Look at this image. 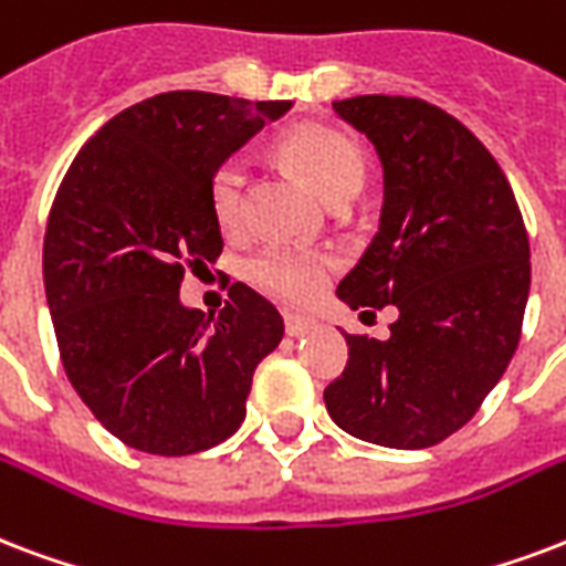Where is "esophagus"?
Segmentation results:
<instances>
[{
  "label": "esophagus",
  "instance_id": "34e87169",
  "mask_svg": "<svg viewBox=\"0 0 566 566\" xmlns=\"http://www.w3.org/2000/svg\"><path fill=\"white\" fill-rule=\"evenodd\" d=\"M284 329L291 338H302V335H308V332L317 329V321L314 317H305V314H284Z\"/></svg>",
  "mask_w": 566,
  "mask_h": 566
}]
</instances>
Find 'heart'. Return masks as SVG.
<instances>
[{
    "label": "heart",
    "instance_id": "obj_1",
    "mask_svg": "<svg viewBox=\"0 0 566 566\" xmlns=\"http://www.w3.org/2000/svg\"><path fill=\"white\" fill-rule=\"evenodd\" d=\"M284 163L296 168L305 184L326 201H350L365 184V157L359 145L329 127H293L279 145ZM243 192L245 171L237 159H226L210 178V210L216 222L226 231H237L243 222ZM335 258L287 245H270L254 254L249 264V279L261 291L273 293L279 300L305 302L321 291L326 275L332 273Z\"/></svg>",
    "mask_w": 566,
    "mask_h": 566
}]
</instances>
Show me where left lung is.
I'll return each mask as SVG.
<instances>
[{
  "instance_id": "obj_1",
  "label": "left lung",
  "mask_w": 566,
  "mask_h": 566,
  "mask_svg": "<svg viewBox=\"0 0 566 566\" xmlns=\"http://www.w3.org/2000/svg\"><path fill=\"white\" fill-rule=\"evenodd\" d=\"M332 109L382 166L379 231L338 300L395 305L398 321L386 340L344 332L350 359L323 400L350 437L430 448L478 412L516 353L532 284L523 213L493 154L433 103L361 94Z\"/></svg>"
}]
</instances>
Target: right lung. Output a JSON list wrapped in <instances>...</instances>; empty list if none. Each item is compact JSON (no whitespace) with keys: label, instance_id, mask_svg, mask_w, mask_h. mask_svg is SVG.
<instances>
[{"label":"right lung","instance_id":"add662e5","mask_svg":"<svg viewBox=\"0 0 566 566\" xmlns=\"http://www.w3.org/2000/svg\"><path fill=\"white\" fill-rule=\"evenodd\" d=\"M291 101L166 92L106 120L67 168L43 237V287L82 403L136 451L184 457L245 418L282 314L245 284L226 308L180 302L184 270L216 264L210 178Z\"/></svg>","mask_w":566,"mask_h":566}]
</instances>
